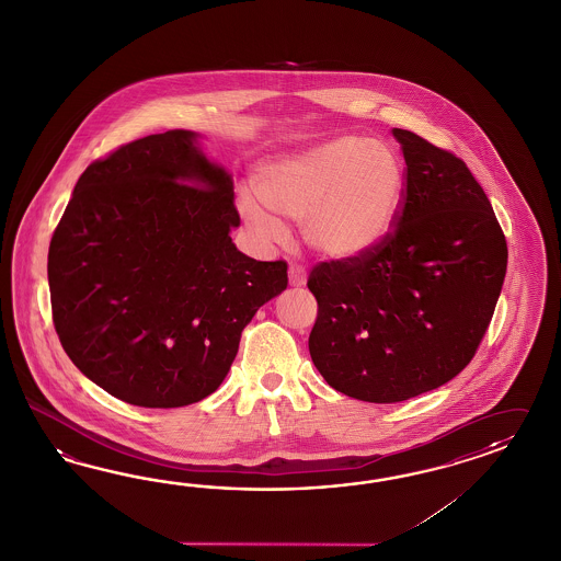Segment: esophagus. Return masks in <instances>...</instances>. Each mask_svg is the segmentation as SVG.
<instances>
[{
  "label": "esophagus",
  "mask_w": 561,
  "mask_h": 561,
  "mask_svg": "<svg viewBox=\"0 0 561 561\" xmlns=\"http://www.w3.org/2000/svg\"><path fill=\"white\" fill-rule=\"evenodd\" d=\"M289 286L301 287L306 286V272L300 265H289Z\"/></svg>",
  "instance_id": "1"
}]
</instances>
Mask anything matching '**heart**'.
Instances as JSON below:
<instances>
[{
    "label": "heart",
    "instance_id": "1",
    "mask_svg": "<svg viewBox=\"0 0 561 561\" xmlns=\"http://www.w3.org/2000/svg\"><path fill=\"white\" fill-rule=\"evenodd\" d=\"M263 206L239 194V213L265 239L279 220L301 222V237L330 260H353L381 243L403 196L396 153L367 137L346 136L263 165L255 180Z\"/></svg>",
    "mask_w": 561,
    "mask_h": 561
}]
</instances>
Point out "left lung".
Listing matches in <instances>:
<instances>
[{"mask_svg": "<svg viewBox=\"0 0 561 561\" xmlns=\"http://www.w3.org/2000/svg\"><path fill=\"white\" fill-rule=\"evenodd\" d=\"M405 188L393 231L353 260L320 261L310 356L332 389L397 403L454 379L491 324L506 274V239L468 165L424 137L393 129Z\"/></svg>", "mask_w": 561, "mask_h": 561, "instance_id": "8db88e82", "label": "left lung"}]
</instances>
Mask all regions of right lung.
<instances>
[{
  "label": "right lung",
  "instance_id": "right-lung-1",
  "mask_svg": "<svg viewBox=\"0 0 561 561\" xmlns=\"http://www.w3.org/2000/svg\"><path fill=\"white\" fill-rule=\"evenodd\" d=\"M231 174L196 134L129 141L81 174L48 249L56 334L82 375L139 408L215 393L286 261L232 245Z\"/></svg>",
  "mask_w": 561,
  "mask_h": 561
}]
</instances>
